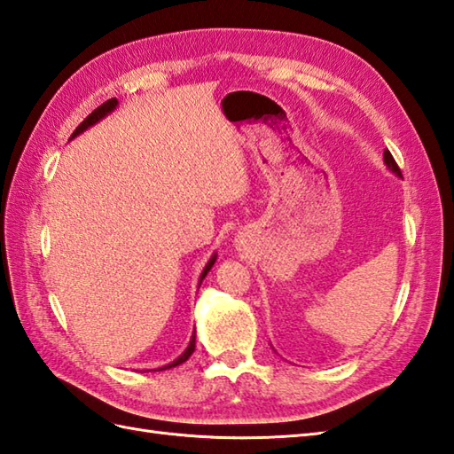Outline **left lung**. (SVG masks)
Wrapping results in <instances>:
<instances>
[{"label": "left lung", "mask_w": 454, "mask_h": 454, "mask_svg": "<svg viewBox=\"0 0 454 454\" xmlns=\"http://www.w3.org/2000/svg\"><path fill=\"white\" fill-rule=\"evenodd\" d=\"M384 163H387L388 166V169L392 171V173H396L398 177H402V171H400V168H398V163L394 161V158H392V153L388 152V150H384Z\"/></svg>", "instance_id": "1"}]
</instances>
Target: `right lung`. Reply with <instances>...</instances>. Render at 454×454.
<instances>
[{"mask_svg": "<svg viewBox=\"0 0 454 454\" xmlns=\"http://www.w3.org/2000/svg\"><path fill=\"white\" fill-rule=\"evenodd\" d=\"M117 105H119V101H117V99H114V98H113V99H109V101H105V103L101 105V107H98V109H95V111H93L91 114H90V117H88V119H85V121H83V122L80 124V127L74 130V134H72V138H75V137H78V134H82L83 130H88L90 127H93V124H95V122H99L101 119H105V117H107V114H109V113H113L114 109H117ZM215 262H216V254L210 257V262L207 263V267H205V269H202V273H200V283H202V278H205V277H207V273H208V271H210V269H212V265H215ZM200 283H199V286H200ZM192 351H195V333H192V337H191V341H189V347H187V349H185V351H183V355H179L176 361H173V363H169V364H166V366H161V369H158V371H166V369H171V366H177V364H181V363H185V361L189 359V356L192 355Z\"/></svg>", "mask_w": 454, "mask_h": 454, "instance_id": "add662e5", "label": "right lung"}]
</instances>
